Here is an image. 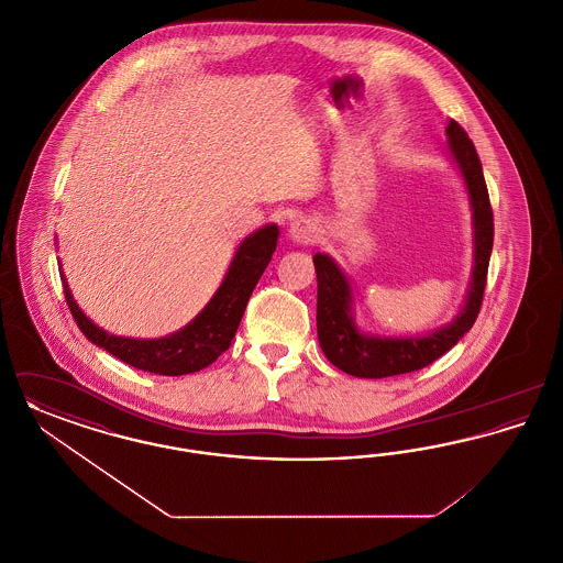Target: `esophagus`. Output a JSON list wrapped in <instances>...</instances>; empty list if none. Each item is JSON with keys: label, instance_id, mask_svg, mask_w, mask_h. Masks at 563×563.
Segmentation results:
<instances>
[{"label": "esophagus", "instance_id": "obj_1", "mask_svg": "<svg viewBox=\"0 0 563 563\" xmlns=\"http://www.w3.org/2000/svg\"><path fill=\"white\" fill-rule=\"evenodd\" d=\"M289 236L295 242H301V244H312V242L319 239V225L314 223V219L310 217H299L295 219L289 228Z\"/></svg>", "mask_w": 563, "mask_h": 563}]
</instances>
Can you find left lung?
<instances>
[{"mask_svg":"<svg viewBox=\"0 0 563 563\" xmlns=\"http://www.w3.org/2000/svg\"><path fill=\"white\" fill-rule=\"evenodd\" d=\"M450 152L457 162L471 194L475 219V269L468 299L452 324L427 338L379 340L363 335L350 319V285L329 255H314L317 269V331L324 356L342 372L356 377L411 374L443 356L475 324L482 310L489 255L494 246V213L483 177L482 161L466 131L452 120L448 124Z\"/></svg>","mask_w":563,"mask_h":563,"instance_id":"8db88e82","label":"left lung"}]
</instances>
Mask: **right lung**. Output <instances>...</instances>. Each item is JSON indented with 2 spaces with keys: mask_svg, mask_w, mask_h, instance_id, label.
<instances>
[{
  "mask_svg": "<svg viewBox=\"0 0 563 563\" xmlns=\"http://www.w3.org/2000/svg\"><path fill=\"white\" fill-rule=\"evenodd\" d=\"M278 228L266 225L242 242L219 291L209 306L181 331L161 340H129L109 335L84 317L63 278L69 312L81 333L97 346L141 372L161 375H186L200 372L230 349L241 324L246 301L276 251Z\"/></svg>",
  "mask_w": 563,
  "mask_h": 563,
  "instance_id": "obj_1",
  "label": "right lung"
}]
</instances>
